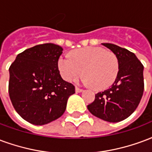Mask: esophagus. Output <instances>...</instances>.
I'll return each instance as SVG.
<instances>
[{"mask_svg": "<svg viewBox=\"0 0 152 152\" xmlns=\"http://www.w3.org/2000/svg\"><path fill=\"white\" fill-rule=\"evenodd\" d=\"M75 90H76V93H81V92H83V89H81V88H77V87H76Z\"/></svg>", "mask_w": 152, "mask_h": 152, "instance_id": "esophagus-1", "label": "esophagus"}]
</instances>
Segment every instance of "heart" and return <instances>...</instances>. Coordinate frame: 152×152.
I'll list each match as a JSON object with an SVG mask.
<instances>
[{
  "label": "heart",
  "instance_id": "1",
  "mask_svg": "<svg viewBox=\"0 0 152 152\" xmlns=\"http://www.w3.org/2000/svg\"><path fill=\"white\" fill-rule=\"evenodd\" d=\"M63 79L71 81L84 73L80 81L85 85L103 89L110 86L119 70L118 59L110 51L98 47H88L75 50L72 56L63 55L58 60Z\"/></svg>",
  "mask_w": 152,
  "mask_h": 152
}]
</instances>
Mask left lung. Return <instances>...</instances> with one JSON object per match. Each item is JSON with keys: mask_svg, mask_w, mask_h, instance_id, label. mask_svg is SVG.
Here are the masks:
<instances>
[{"mask_svg": "<svg viewBox=\"0 0 152 152\" xmlns=\"http://www.w3.org/2000/svg\"><path fill=\"white\" fill-rule=\"evenodd\" d=\"M118 59L119 70L110 88L96 93L87 107L93 115L109 122H118L130 116L142 98L143 66L130 50L112 43H102Z\"/></svg>", "mask_w": 152, "mask_h": 152, "instance_id": "obj_1", "label": "left lung"}]
</instances>
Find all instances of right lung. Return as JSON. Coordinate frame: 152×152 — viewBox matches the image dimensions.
I'll list each match as a JSON object with an SVG mask.
<instances>
[{"label":"right lung","instance_id":"add662e5","mask_svg":"<svg viewBox=\"0 0 152 152\" xmlns=\"http://www.w3.org/2000/svg\"><path fill=\"white\" fill-rule=\"evenodd\" d=\"M59 45L45 43L18 54L10 67L9 93L22 118L36 126L48 124L64 114L75 87L62 79Z\"/></svg>","mask_w":152,"mask_h":152}]
</instances>
